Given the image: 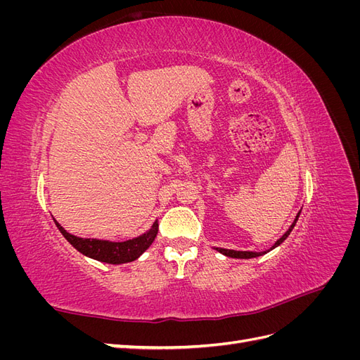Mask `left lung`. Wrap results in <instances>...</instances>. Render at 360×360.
<instances>
[{
	"label": "left lung",
	"mask_w": 360,
	"mask_h": 360,
	"mask_svg": "<svg viewBox=\"0 0 360 360\" xmlns=\"http://www.w3.org/2000/svg\"><path fill=\"white\" fill-rule=\"evenodd\" d=\"M299 214H300V212L297 213V216H296V219H294V222L291 224V226L288 228V230L285 231V234L282 236L279 240H276L275 242V245L271 246L270 249H267V250H263V252H252V250H234V249H224V248H216V250L217 252H221L222 255H225V257H230V258H242V259H249V258H257V257H261V255H264V254H267V252H270L271 249H275V248H278L282 242L285 240V238L290 236V233L292 231V228H294V225H296V222H297V219H299Z\"/></svg>",
	"instance_id": "1"
}]
</instances>
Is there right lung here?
Returning a JSON list of instances; mask_svg holds the SVG:
<instances>
[{"label": "right lung", "instance_id": "add662e5", "mask_svg": "<svg viewBox=\"0 0 360 360\" xmlns=\"http://www.w3.org/2000/svg\"><path fill=\"white\" fill-rule=\"evenodd\" d=\"M53 222H56L57 228L64 236V238H66V240L76 250H79V252L85 257L102 261V263H108V264H124V263H130V261L138 259L150 248V245L155 242L158 230H159V224L158 221H155L150 230L146 231L144 234L129 238V240H124V242H111V240H99V238L76 237L64 230L56 219H53Z\"/></svg>", "mask_w": 360, "mask_h": 360}]
</instances>
